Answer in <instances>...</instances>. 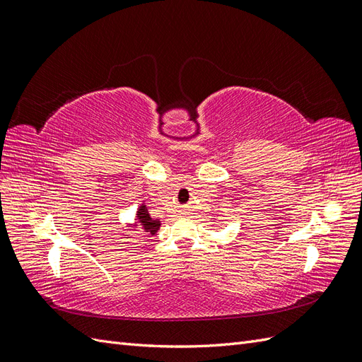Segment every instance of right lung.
Masks as SVG:
<instances>
[{
  "label": "right lung",
  "instance_id": "right-lung-1",
  "mask_svg": "<svg viewBox=\"0 0 362 362\" xmlns=\"http://www.w3.org/2000/svg\"><path fill=\"white\" fill-rule=\"evenodd\" d=\"M136 218H137V221H136L134 226H137V225L140 223V226L145 229L146 234L154 235V234L158 231V229H160V218H152L151 214H149V211H148L146 205H144V204H141V205L139 206Z\"/></svg>",
  "mask_w": 362,
  "mask_h": 362
}]
</instances>
